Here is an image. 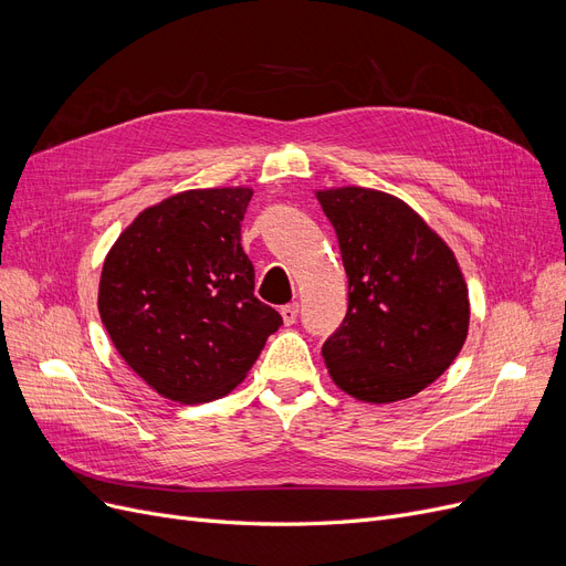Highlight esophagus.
Returning <instances> with one entry per match:
<instances>
[{
  "instance_id": "1",
  "label": "esophagus",
  "mask_w": 566,
  "mask_h": 566,
  "mask_svg": "<svg viewBox=\"0 0 566 566\" xmlns=\"http://www.w3.org/2000/svg\"><path fill=\"white\" fill-rule=\"evenodd\" d=\"M297 315H300V304H297V302L281 306V317H283V322H285L287 327L294 325V322H297Z\"/></svg>"
}]
</instances>
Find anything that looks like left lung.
Listing matches in <instances>:
<instances>
[{"label":"left lung","mask_w":566,"mask_h":566,"mask_svg":"<svg viewBox=\"0 0 566 566\" xmlns=\"http://www.w3.org/2000/svg\"><path fill=\"white\" fill-rule=\"evenodd\" d=\"M347 276L343 325L322 345L338 389L382 406L406 400L459 357L470 327L468 283L447 241L391 193L315 191Z\"/></svg>","instance_id":"1"}]
</instances>
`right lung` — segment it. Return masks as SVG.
Masks as SVG:
<instances>
[{"mask_svg":"<svg viewBox=\"0 0 566 566\" xmlns=\"http://www.w3.org/2000/svg\"><path fill=\"white\" fill-rule=\"evenodd\" d=\"M253 188H193L143 209L107 251L98 313L122 359L164 398L207 402L247 378L283 317L241 249Z\"/></svg>","mask_w":566,"mask_h":566,"instance_id":"1","label":"right lung"}]
</instances>
